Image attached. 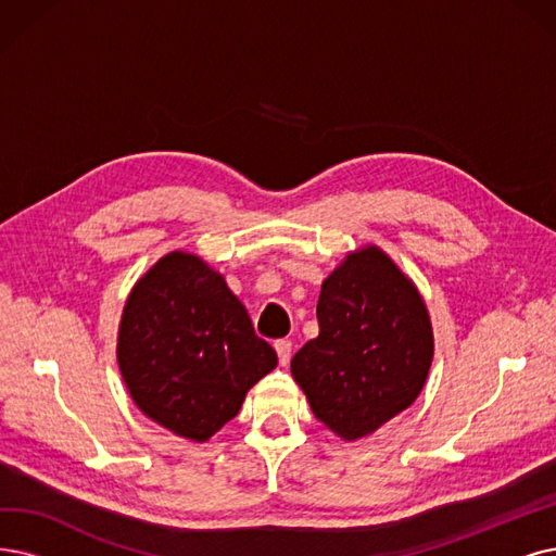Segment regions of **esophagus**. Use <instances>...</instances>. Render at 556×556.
<instances>
[{
	"mask_svg": "<svg viewBox=\"0 0 556 556\" xmlns=\"http://www.w3.org/2000/svg\"><path fill=\"white\" fill-rule=\"evenodd\" d=\"M274 349H276V353H278V361H280L282 367H285L287 363H290V355H292V342H290V340H278V342L274 344Z\"/></svg>",
	"mask_w": 556,
	"mask_h": 556,
	"instance_id": "1",
	"label": "esophagus"
}]
</instances>
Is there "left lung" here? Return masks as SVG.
I'll return each mask as SVG.
<instances>
[{
	"label": "left lung",
	"mask_w": 556,
	"mask_h": 556,
	"mask_svg": "<svg viewBox=\"0 0 556 556\" xmlns=\"http://www.w3.org/2000/svg\"><path fill=\"white\" fill-rule=\"evenodd\" d=\"M317 321L292 376L332 433L365 438L419 396L433 361L429 309L379 247L349 253L324 280Z\"/></svg>",
	"instance_id": "obj_1"
}]
</instances>
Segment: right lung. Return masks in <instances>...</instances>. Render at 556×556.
<instances>
[{
  "instance_id": "right-lung-1",
  "label": "right lung",
  "mask_w": 556,
  "mask_h": 556,
  "mask_svg": "<svg viewBox=\"0 0 556 556\" xmlns=\"http://www.w3.org/2000/svg\"><path fill=\"white\" fill-rule=\"evenodd\" d=\"M116 355L139 410L193 442L230 421L278 365L224 276L185 251L164 255L131 287Z\"/></svg>"
}]
</instances>
